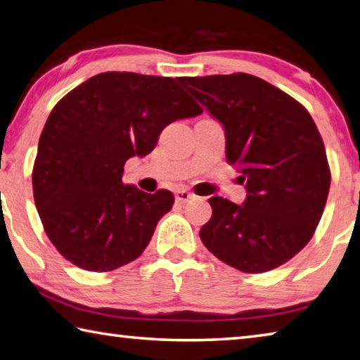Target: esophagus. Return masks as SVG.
I'll return each instance as SVG.
<instances>
[{"label":"esophagus","mask_w":360,"mask_h":360,"mask_svg":"<svg viewBox=\"0 0 360 360\" xmlns=\"http://www.w3.org/2000/svg\"><path fill=\"white\" fill-rule=\"evenodd\" d=\"M195 197L193 193L187 192V191H178L174 193V198H176V202H179V205H184V202H187L188 200H192Z\"/></svg>","instance_id":"1"}]
</instances>
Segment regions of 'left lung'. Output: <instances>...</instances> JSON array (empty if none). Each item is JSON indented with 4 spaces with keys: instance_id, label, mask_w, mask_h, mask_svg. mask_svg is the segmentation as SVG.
Returning a JSON list of instances; mask_svg holds the SVG:
<instances>
[{
    "instance_id": "left-lung-1",
    "label": "left lung",
    "mask_w": 360,
    "mask_h": 360,
    "mask_svg": "<svg viewBox=\"0 0 360 360\" xmlns=\"http://www.w3.org/2000/svg\"><path fill=\"white\" fill-rule=\"evenodd\" d=\"M178 82L221 122L226 162L238 165L247 198H209L202 244L247 274L282 266L309 244L330 187L324 143L304 105L244 72L181 77Z\"/></svg>"
}]
</instances>
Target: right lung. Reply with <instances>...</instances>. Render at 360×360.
Segmentation results:
<instances>
[{
    "label": "right lung",
    "mask_w": 360,
    "mask_h": 360,
    "mask_svg": "<svg viewBox=\"0 0 360 360\" xmlns=\"http://www.w3.org/2000/svg\"><path fill=\"white\" fill-rule=\"evenodd\" d=\"M201 107L174 78L103 72L68 93L39 139L32 193L51 244L91 272L140 257L174 197L122 182L124 163L146 155L169 122Z\"/></svg>",
    "instance_id": "right-lung-1"
}]
</instances>
